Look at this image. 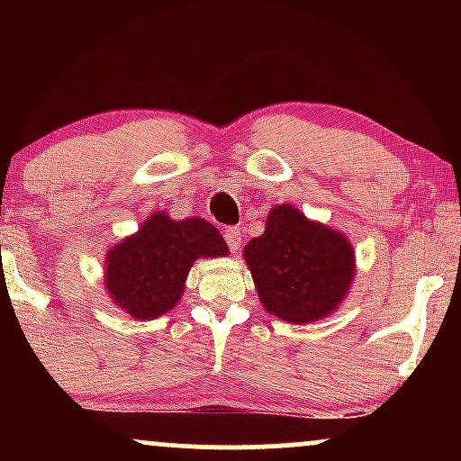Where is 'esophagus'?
Segmentation results:
<instances>
[{"instance_id": "obj_1", "label": "esophagus", "mask_w": 461, "mask_h": 461, "mask_svg": "<svg viewBox=\"0 0 461 461\" xmlns=\"http://www.w3.org/2000/svg\"><path fill=\"white\" fill-rule=\"evenodd\" d=\"M225 240H227V245H230L231 253H238V249H240V242H242L240 230H238V227H227Z\"/></svg>"}]
</instances>
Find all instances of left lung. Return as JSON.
<instances>
[{"label": "left lung", "instance_id": "obj_1", "mask_svg": "<svg viewBox=\"0 0 461 461\" xmlns=\"http://www.w3.org/2000/svg\"><path fill=\"white\" fill-rule=\"evenodd\" d=\"M242 256L262 308L294 325L333 314L357 271L351 240L290 203L271 208L264 234L251 238Z\"/></svg>", "mask_w": 461, "mask_h": 461}]
</instances>
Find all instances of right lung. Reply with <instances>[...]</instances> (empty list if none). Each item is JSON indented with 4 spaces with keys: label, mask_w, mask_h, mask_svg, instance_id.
<instances>
[{
    "label": "right lung",
    "mask_w": 461,
    "mask_h": 461,
    "mask_svg": "<svg viewBox=\"0 0 461 461\" xmlns=\"http://www.w3.org/2000/svg\"><path fill=\"white\" fill-rule=\"evenodd\" d=\"M230 247L199 216L176 221L164 210L147 216L139 231L105 251L104 288L134 321H153L179 303L199 258H223Z\"/></svg>",
    "instance_id": "right-lung-1"
}]
</instances>
